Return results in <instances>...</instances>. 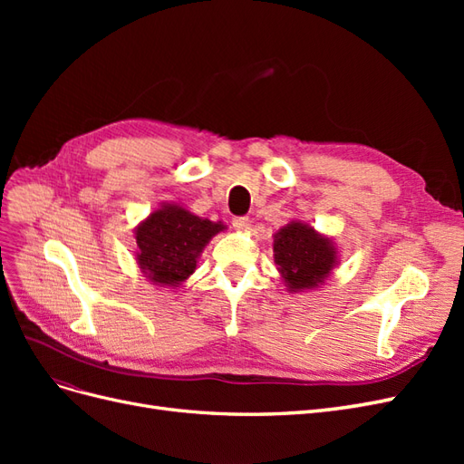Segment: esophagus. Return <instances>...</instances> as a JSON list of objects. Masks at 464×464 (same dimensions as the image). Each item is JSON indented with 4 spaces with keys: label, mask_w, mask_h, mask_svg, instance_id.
Returning <instances> with one entry per match:
<instances>
[{
    "label": "esophagus",
    "mask_w": 464,
    "mask_h": 464,
    "mask_svg": "<svg viewBox=\"0 0 464 464\" xmlns=\"http://www.w3.org/2000/svg\"><path fill=\"white\" fill-rule=\"evenodd\" d=\"M247 224H249L247 217H232V227L237 230H244Z\"/></svg>",
    "instance_id": "esophagus-1"
}]
</instances>
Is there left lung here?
Here are the masks:
<instances>
[{
  "label": "left lung",
  "mask_w": 464,
  "mask_h": 464,
  "mask_svg": "<svg viewBox=\"0 0 464 464\" xmlns=\"http://www.w3.org/2000/svg\"><path fill=\"white\" fill-rule=\"evenodd\" d=\"M273 249L278 271L285 276L290 290L317 286L329 275L334 263L331 242L302 222H292L280 228Z\"/></svg>",
  "instance_id": "8db88e82"
}]
</instances>
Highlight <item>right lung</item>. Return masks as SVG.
Segmentation results:
<instances>
[{"label":"right lung","instance_id":"add662e5","mask_svg":"<svg viewBox=\"0 0 464 464\" xmlns=\"http://www.w3.org/2000/svg\"><path fill=\"white\" fill-rule=\"evenodd\" d=\"M222 228L178 205H166L137 228L139 266L152 283L176 286L195 271L201 249Z\"/></svg>","mask_w":464,"mask_h":464}]
</instances>
